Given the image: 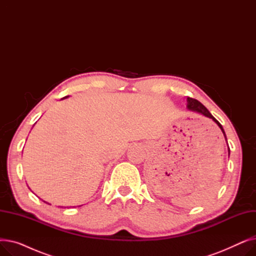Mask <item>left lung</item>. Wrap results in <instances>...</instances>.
I'll list each match as a JSON object with an SVG mask.
<instances>
[{
	"label": "left lung",
	"mask_w": 256,
	"mask_h": 256,
	"mask_svg": "<svg viewBox=\"0 0 256 256\" xmlns=\"http://www.w3.org/2000/svg\"><path fill=\"white\" fill-rule=\"evenodd\" d=\"M188 109L189 110H192V111H195V112H198V113H200V114H202V115H204V116H206V117H208V118H212L214 122H216L217 124H218V126L221 128V130H222V132L224 134V136H225V139H226V135H225V132H224V130H223V128H222V126H221V124L219 122V121L214 118L210 112H208V110L206 109V108L201 104L200 102H198L197 100H195V98H188ZM228 152L230 154V147H228Z\"/></svg>",
	"instance_id": "8db88e82"
}]
</instances>
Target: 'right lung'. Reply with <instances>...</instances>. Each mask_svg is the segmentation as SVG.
<instances>
[{
    "mask_svg": "<svg viewBox=\"0 0 256 256\" xmlns=\"http://www.w3.org/2000/svg\"><path fill=\"white\" fill-rule=\"evenodd\" d=\"M65 98H67V96H65Z\"/></svg>",
    "mask_w": 256,
    "mask_h": 256,
    "instance_id": "obj_1",
    "label": "right lung"
}]
</instances>
